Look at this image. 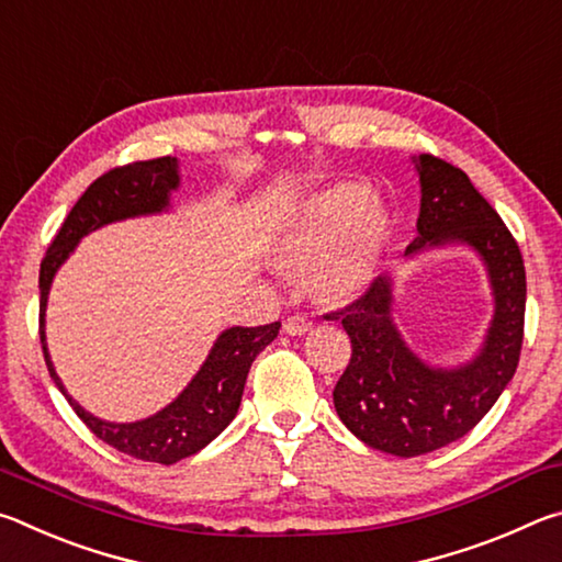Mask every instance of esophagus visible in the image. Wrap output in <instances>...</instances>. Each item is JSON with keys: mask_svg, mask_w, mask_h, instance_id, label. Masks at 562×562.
Returning <instances> with one entry per match:
<instances>
[{"mask_svg": "<svg viewBox=\"0 0 562 562\" xmlns=\"http://www.w3.org/2000/svg\"><path fill=\"white\" fill-rule=\"evenodd\" d=\"M284 335H292V337H300V335H307L312 329V322L307 317H288L284 319Z\"/></svg>", "mask_w": 562, "mask_h": 562, "instance_id": "1", "label": "esophagus"}]
</instances>
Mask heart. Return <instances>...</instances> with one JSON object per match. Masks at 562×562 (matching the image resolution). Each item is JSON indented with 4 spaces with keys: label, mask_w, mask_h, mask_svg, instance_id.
<instances>
[{
    "label": "heart",
    "mask_w": 562,
    "mask_h": 562,
    "mask_svg": "<svg viewBox=\"0 0 562 562\" xmlns=\"http://www.w3.org/2000/svg\"><path fill=\"white\" fill-rule=\"evenodd\" d=\"M389 243V217L369 205V190L337 183L312 195L282 223L272 262L292 280L307 278L325 307L355 302L376 278Z\"/></svg>",
    "instance_id": "1"
}]
</instances>
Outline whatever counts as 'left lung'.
I'll use <instances>...</instances> for the list:
<instances>
[{
    "label": "left lung",
    "instance_id": "obj_1",
    "mask_svg": "<svg viewBox=\"0 0 562 562\" xmlns=\"http://www.w3.org/2000/svg\"><path fill=\"white\" fill-rule=\"evenodd\" d=\"M414 164L422 207L406 255L469 245L486 265L496 310L479 355L456 369L429 367L406 347L392 319V278H376L345 310L325 315L341 322L351 341L331 394L341 424L372 449L404 459L459 441L488 414L516 374L526 322V268L506 223L461 168L429 154Z\"/></svg>",
    "mask_w": 562,
    "mask_h": 562
}]
</instances>
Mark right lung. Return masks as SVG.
Masks as SVG:
<instances>
[{
    "instance_id": "1",
    "label": "right lung",
    "mask_w": 562,
    "mask_h": 562,
    "mask_svg": "<svg viewBox=\"0 0 562 562\" xmlns=\"http://www.w3.org/2000/svg\"><path fill=\"white\" fill-rule=\"evenodd\" d=\"M178 160L170 156L138 160V164L119 166L103 173L93 180L87 193L76 201L71 213L66 215L64 225L44 255L40 270V337L54 384L59 386V392L71 404L76 416L103 443L138 461L164 465L188 459V456L205 449L233 422L237 406H240L247 372H250L255 357L278 337L280 322L262 327L225 329L203 361L201 372L190 379V384L178 394L176 402H170L166 408H160L158 414L144 418V422L113 424L89 414L64 389L59 374L54 372L49 349H46L44 315L54 274L74 252L76 243L83 235L99 231L109 223L126 221V217L168 211L170 193L178 188Z\"/></svg>"
}]
</instances>
